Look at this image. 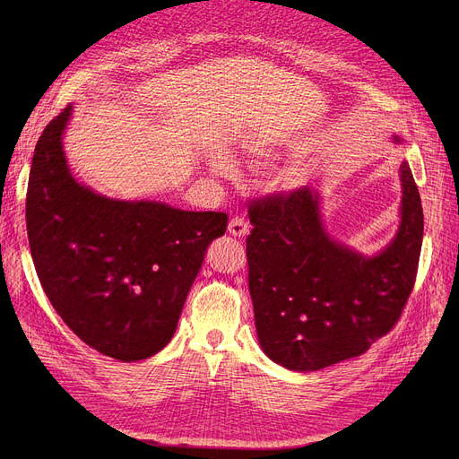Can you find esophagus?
I'll return each mask as SVG.
<instances>
[{"instance_id":"esophagus-1","label":"esophagus","mask_w":459,"mask_h":459,"mask_svg":"<svg viewBox=\"0 0 459 459\" xmlns=\"http://www.w3.org/2000/svg\"><path fill=\"white\" fill-rule=\"evenodd\" d=\"M229 232L232 236H236V238H244V236L249 234V225H247V221L244 220V217L236 215V217H232V220L229 221Z\"/></svg>"}]
</instances>
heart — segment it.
Returning <instances> with one entry per match:
<instances>
[{
	"mask_svg": "<svg viewBox=\"0 0 459 459\" xmlns=\"http://www.w3.org/2000/svg\"><path fill=\"white\" fill-rule=\"evenodd\" d=\"M212 167H213V171H217V173H223V175L232 173V165H230L225 158L213 160V161H212Z\"/></svg>",
	"mask_w": 459,
	"mask_h": 459,
	"instance_id": "1",
	"label": "heart"
}]
</instances>
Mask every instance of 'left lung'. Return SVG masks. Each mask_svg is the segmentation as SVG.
Here are the masks:
<instances>
[{
    "mask_svg": "<svg viewBox=\"0 0 459 459\" xmlns=\"http://www.w3.org/2000/svg\"><path fill=\"white\" fill-rule=\"evenodd\" d=\"M400 178V229L372 258L325 234L315 189L303 186L251 203L249 292L258 342L275 363L315 372L365 353L396 325L417 281L424 232L407 161Z\"/></svg>",
    "mask_w": 459,
    "mask_h": 459,
    "instance_id": "obj_1",
    "label": "left lung"
}]
</instances>
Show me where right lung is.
<instances>
[{"label":"right lung","mask_w":459,"mask_h":459,"mask_svg":"<svg viewBox=\"0 0 459 459\" xmlns=\"http://www.w3.org/2000/svg\"><path fill=\"white\" fill-rule=\"evenodd\" d=\"M72 106L37 141L26 223L35 270L61 320L92 350L147 359L173 339L223 212L115 201L72 178L63 130Z\"/></svg>","instance_id":"right-lung-1"}]
</instances>
